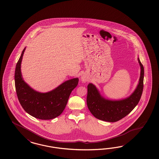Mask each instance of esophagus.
Here are the masks:
<instances>
[{"mask_svg":"<svg viewBox=\"0 0 159 159\" xmlns=\"http://www.w3.org/2000/svg\"><path fill=\"white\" fill-rule=\"evenodd\" d=\"M81 79H82V82H87V77L85 76H82V77H81Z\"/></svg>","mask_w":159,"mask_h":159,"instance_id":"obj_1","label":"esophagus"}]
</instances>
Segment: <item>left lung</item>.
I'll list each match as a JSON object with an SVG mask.
<instances>
[{
	"label": "left lung",
	"mask_w": 159,
	"mask_h": 159,
	"mask_svg": "<svg viewBox=\"0 0 159 159\" xmlns=\"http://www.w3.org/2000/svg\"><path fill=\"white\" fill-rule=\"evenodd\" d=\"M139 82L135 92L130 96L121 100H106L101 96L96 87L92 83L87 85V105L89 110L96 118L100 120L114 122L128 115L138 104L143 89L144 67L140 59Z\"/></svg>",
	"instance_id": "8db88e82"
}]
</instances>
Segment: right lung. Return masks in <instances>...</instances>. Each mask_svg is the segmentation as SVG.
<instances>
[{"label": "right lung", "instance_id": "1", "mask_svg": "<svg viewBox=\"0 0 159 159\" xmlns=\"http://www.w3.org/2000/svg\"><path fill=\"white\" fill-rule=\"evenodd\" d=\"M25 49L15 69V87L19 101L30 116L43 120L53 119L60 116L65 108L71 92L78 84L79 79L66 81L52 91L46 93L35 91L21 77L20 67Z\"/></svg>", "mask_w": 159, "mask_h": 159}]
</instances>
